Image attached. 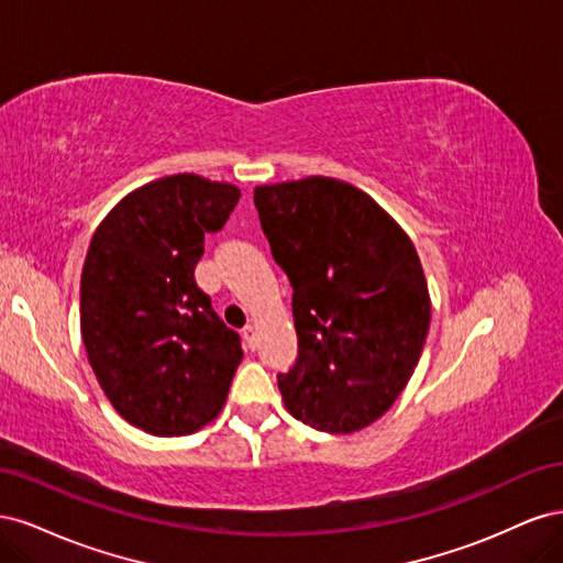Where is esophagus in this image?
I'll return each mask as SVG.
<instances>
[{
	"instance_id": "esophagus-1",
	"label": "esophagus",
	"mask_w": 563,
	"mask_h": 563,
	"mask_svg": "<svg viewBox=\"0 0 563 563\" xmlns=\"http://www.w3.org/2000/svg\"><path fill=\"white\" fill-rule=\"evenodd\" d=\"M242 333H244V340H246V345H249L251 350L258 347V333H255L253 323H246V327L242 329Z\"/></svg>"
}]
</instances>
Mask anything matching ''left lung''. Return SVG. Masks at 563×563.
Returning <instances> with one entry per match:
<instances>
[{
	"label": "left lung",
	"mask_w": 563,
	"mask_h": 563,
	"mask_svg": "<svg viewBox=\"0 0 563 563\" xmlns=\"http://www.w3.org/2000/svg\"><path fill=\"white\" fill-rule=\"evenodd\" d=\"M253 201L294 286L298 360L277 380L288 413L331 434L364 430L401 395L430 331L416 246L335 178L261 185Z\"/></svg>",
	"instance_id": "obj_1"
}]
</instances>
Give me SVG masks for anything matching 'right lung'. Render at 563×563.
<instances>
[{
  "label": "right lung",
  "instance_id": "right-lung-1",
  "mask_svg": "<svg viewBox=\"0 0 563 563\" xmlns=\"http://www.w3.org/2000/svg\"><path fill=\"white\" fill-rule=\"evenodd\" d=\"M240 195L230 183L166 176L126 195L91 240L84 347L114 411L147 434H192L228 399L242 340L213 312L195 267L203 234L228 223Z\"/></svg>",
  "mask_w": 563,
  "mask_h": 563
}]
</instances>
